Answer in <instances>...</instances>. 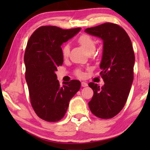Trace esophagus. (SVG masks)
<instances>
[{
	"instance_id": "34e87169",
	"label": "esophagus",
	"mask_w": 150,
	"mask_h": 150,
	"mask_svg": "<svg viewBox=\"0 0 150 150\" xmlns=\"http://www.w3.org/2000/svg\"><path fill=\"white\" fill-rule=\"evenodd\" d=\"M81 86L83 87H87L88 86V84L86 82H82L81 83Z\"/></svg>"
}]
</instances>
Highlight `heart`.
<instances>
[{"label":"heart","instance_id":"obj_1","mask_svg":"<svg viewBox=\"0 0 150 150\" xmlns=\"http://www.w3.org/2000/svg\"><path fill=\"white\" fill-rule=\"evenodd\" d=\"M78 42L81 44L84 50L87 53L91 52V51H95L96 43L92 38L89 36L88 35H82L79 38ZM62 54L64 57H67L69 54V45L68 44H65L63 45L62 48ZM77 74L79 76L82 75V73L81 71H77Z\"/></svg>","mask_w":150,"mask_h":150}]
</instances>
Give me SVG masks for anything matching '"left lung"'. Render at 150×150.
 I'll return each instance as SVG.
<instances>
[{
	"label": "left lung",
	"mask_w": 150,
	"mask_h": 150,
	"mask_svg": "<svg viewBox=\"0 0 150 150\" xmlns=\"http://www.w3.org/2000/svg\"><path fill=\"white\" fill-rule=\"evenodd\" d=\"M85 32L103 42L100 68L105 85L100 87L88 83L94 91L88 106L97 117L111 118L125 105L132 85L135 63L132 45L125 30L115 24L105 23Z\"/></svg>",
	"instance_id": "left-lung-1"
}]
</instances>
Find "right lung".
<instances>
[{"mask_svg": "<svg viewBox=\"0 0 150 150\" xmlns=\"http://www.w3.org/2000/svg\"><path fill=\"white\" fill-rule=\"evenodd\" d=\"M81 30H63L57 26H41L33 33L24 54L26 80L30 101L36 115L47 122H57L65 116L69 101L81 88L72 80L60 85L57 68L63 62L61 46Z\"/></svg>", "mask_w": 150, "mask_h": 150, "instance_id": "add662e5", "label": "right lung"}]
</instances>
